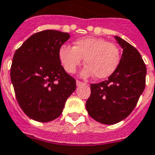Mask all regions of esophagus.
Listing matches in <instances>:
<instances>
[{
	"label": "esophagus",
	"instance_id": "1",
	"mask_svg": "<svg viewBox=\"0 0 155 155\" xmlns=\"http://www.w3.org/2000/svg\"><path fill=\"white\" fill-rule=\"evenodd\" d=\"M84 84V83H83V82H81V81H76V85H77V86H81V84Z\"/></svg>",
	"mask_w": 155,
	"mask_h": 155
}]
</instances>
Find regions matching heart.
Here are the masks:
<instances>
[{
	"label": "heart",
	"instance_id": "heart-1",
	"mask_svg": "<svg viewBox=\"0 0 155 155\" xmlns=\"http://www.w3.org/2000/svg\"><path fill=\"white\" fill-rule=\"evenodd\" d=\"M84 58L87 64L82 71L83 76L94 74L104 79L114 73L120 61V52L116 45L105 39L84 37L74 41L73 47L63 45L59 50V59L64 71L74 74Z\"/></svg>",
	"mask_w": 155,
	"mask_h": 155
}]
</instances>
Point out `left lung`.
Returning a JSON list of instances; mask_svg holds the SVG:
<instances>
[{
	"instance_id": "1",
	"label": "left lung",
	"mask_w": 155,
	"mask_h": 155,
	"mask_svg": "<svg viewBox=\"0 0 155 155\" xmlns=\"http://www.w3.org/2000/svg\"><path fill=\"white\" fill-rule=\"evenodd\" d=\"M123 49L120 64L108 80L91 84L85 107L91 118L104 124L124 120L136 106L145 87L146 66L140 52L115 35Z\"/></svg>"
}]
</instances>
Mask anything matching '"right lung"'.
I'll use <instances>...</instances> for the list:
<instances>
[{"instance_id": "right-lung-1", "label": "right lung", "mask_w": 155, "mask_h": 155, "mask_svg": "<svg viewBox=\"0 0 155 155\" xmlns=\"http://www.w3.org/2000/svg\"><path fill=\"white\" fill-rule=\"evenodd\" d=\"M68 33L46 30L32 35L15 51L11 80L20 107L39 122L55 120L76 88L59 59V50Z\"/></svg>"}]
</instances>
